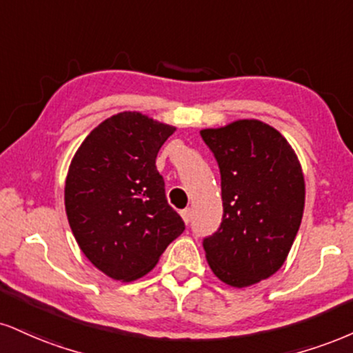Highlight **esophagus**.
Masks as SVG:
<instances>
[{"label":"esophagus","mask_w":353,"mask_h":353,"mask_svg":"<svg viewBox=\"0 0 353 353\" xmlns=\"http://www.w3.org/2000/svg\"><path fill=\"white\" fill-rule=\"evenodd\" d=\"M190 215H192V210H190V209H184V210L181 212V217H182V220H184L185 223L190 222Z\"/></svg>","instance_id":"obj_1"}]
</instances>
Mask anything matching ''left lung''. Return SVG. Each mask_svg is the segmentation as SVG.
I'll return each instance as SVG.
<instances>
[{
  "label": "left lung",
  "mask_w": 353,
  "mask_h": 353,
  "mask_svg": "<svg viewBox=\"0 0 353 353\" xmlns=\"http://www.w3.org/2000/svg\"><path fill=\"white\" fill-rule=\"evenodd\" d=\"M222 177L223 219L203 240L220 281L246 288L286 261L303 220L305 184L286 138L260 120H236L201 131Z\"/></svg>",
  "instance_id": "1"
}]
</instances>
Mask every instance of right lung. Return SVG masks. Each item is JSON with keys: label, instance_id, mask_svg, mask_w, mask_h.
Returning <instances> with one entry per match:
<instances>
[{"label": "right lung", "instance_id": "obj_1", "mask_svg": "<svg viewBox=\"0 0 353 353\" xmlns=\"http://www.w3.org/2000/svg\"><path fill=\"white\" fill-rule=\"evenodd\" d=\"M176 126L139 112L101 121L72 158L63 201L88 261L121 283L141 278L184 232L168 203L156 156Z\"/></svg>", "mask_w": 353, "mask_h": 353}]
</instances>
